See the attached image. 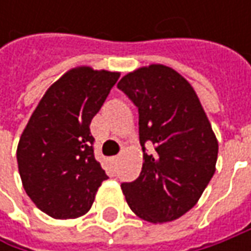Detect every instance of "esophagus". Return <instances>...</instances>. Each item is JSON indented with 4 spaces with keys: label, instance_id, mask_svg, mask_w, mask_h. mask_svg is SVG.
<instances>
[{
    "label": "esophagus",
    "instance_id": "1",
    "mask_svg": "<svg viewBox=\"0 0 251 251\" xmlns=\"http://www.w3.org/2000/svg\"><path fill=\"white\" fill-rule=\"evenodd\" d=\"M119 160H120V158H119V156H114V158H113V162H114V163H117Z\"/></svg>",
    "mask_w": 251,
    "mask_h": 251
}]
</instances>
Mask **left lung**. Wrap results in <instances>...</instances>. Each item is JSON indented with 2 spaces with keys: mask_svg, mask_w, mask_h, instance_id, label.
Masks as SVG:
<instances>
[{
  "mask_svg": "<svg viewBox=\"0 0 251 251\" xmlns=\"http://www.w3.org/2000/svg\"><path fill=\"white\" fill-rule=\"evenodd\" d=\"M138 107L142 170L121 190L131 211L152 224L175 221L197 204L215 173L218 141L193 86L152 64L117 83ZM145 143L155 151L146 152Z\"/></svg>",
  "mask_w": 251,
  "mask_h": 251,
  "instance_id": "left-lung-1",
  "label": "left lung"
}]
</instances>
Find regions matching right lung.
<instances>
[{
  "label": "right lung",
  "instance_id": "right-lung-1",
  "mask_svg": "<svg viewBox=\"0 0 251 251\" xmlns=\"http://www.w3.org/2000/svg\"><path fill=\"white\" fill-rule=\"evenodd\" d=\"M119 73L78 67L47 89L27 121L16 150L26 194L55 219L82 217L107 175L95 159L91 121Z\"/></svg>",
  "mask_w": 251,
  "mask_h": 251
}]
</instances>
